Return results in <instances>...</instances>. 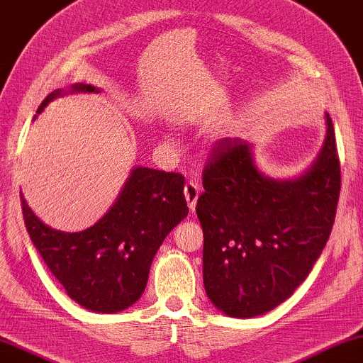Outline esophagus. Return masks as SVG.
<instances>
[{
    "label": "esophagus",
    "mask_w": 363,
    "mask_h": 363,
    "mask_svg": "<svg viewBox=\"0 0 363 363\" xmlns=\"http://www.w3.org/2000/svg\"><path fill=\"white\" fill-rule=\"evenodd\" d=\"M199 194H201V187H199V184L194 182V181H187L186 186H184V196H186L187 206L192 212L196 211V203H197Z\"/></svg>",
    "instance_id": "34e87169"
}]
</instances>
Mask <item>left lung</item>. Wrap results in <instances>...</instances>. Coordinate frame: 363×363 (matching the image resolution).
<instances>
[{
    "mask_svg": "<svg viewBox=\"0 0 363 363\" xmlns=\"http://www.w3.org/2000/svg\"><path fill=\"white\" fill-rule=\"evenodd\" d=\"M298 179L264 177L240 138L213 145L196 212L203 232V286L217 309L253 318L277 308L308 278L328 243L340 194L334 125Z\"/></svg>",
    "mask_w": 363,
    "mask_h": 363,
    "instance_id": "8db88e82",
    "label": "left lung"
}]
</instances>
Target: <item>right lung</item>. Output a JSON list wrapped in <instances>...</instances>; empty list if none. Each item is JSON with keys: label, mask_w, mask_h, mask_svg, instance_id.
<instances>
[{"label": "right lung", "mask_w": 363, "mask_h": 363, "mask_svg": "<svg viewBox=\"0 0 363 363\" xmlns=\"http://www.w3.org/2000/svg\"><path fill=\"white\" fill-rule=\"evenodd\" d=\"M72 91H96L75 84ZM48 95L38 113L54 96ZM24 223L50 273L75 303L96 313H118L146 288L152 258L166 235L187 217L184 176L135 167L113 207L84 232L64 233L44 225L21 197Z\"/></svg>", "instance_id": "add662e5"}]
</instances>
